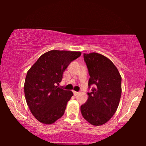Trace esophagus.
I'll list each match as a JSON object with an SVG mask.
<instances>
[{"label": "esophagus", "instance_id": "1", "mask_svg": "<svg viewBox=\"0 0 146 146\" xmlns=\"http://www.w3.org/2000/svg\"><path fill=\"white\" fill-rule=\"evenodd\" d=\"M73 93H74V96H77L79 94L78 92H75V91H74Z\"/></svg>", "mask_w": 146, "mask_h": 146}]
</instances>
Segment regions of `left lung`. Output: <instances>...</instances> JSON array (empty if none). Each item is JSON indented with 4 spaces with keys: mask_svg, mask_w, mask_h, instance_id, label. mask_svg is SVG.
Segmentation results:
<instances>
[{
    "mask_svg": "<svg viewBox=\"0 0 146 146\" xmlns=\"http://www.w3.org/2000/svg\"><path fill=\"white\" fill-rule=\"evenodd\" d=\"M90 78L88 98L81 106L82 116L94 125L109 121L118 107L121 94V77L112 62L98 53L84 54Z\"/></svg>",
    "mask_w": 146,
    "mask_h": 146,
    "instance_id": "left-lung-1",
    "label": "left lung"
}]
</instances>
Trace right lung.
I'll list each match as a JSON object with an SVG mask.
<instances>
[{
    "instance_id": "add662e5",
    "label": "right lung",
    "mask_w": 146,
    "mask_h": 146,
    "mask_svg": "<svg viewBox=\"0 0 146 146\" xmlns=\"http://www.w3.org/2000/svg\"><path fill=\"white\" fill-rule=\"evenodd\" d=\"M80 55V52L48 51L28 71L24 86L26 101L39 121L51 124L64 115L73 93L56 84L61 82L70 64Z\"/></svg>"
}]
</instances>
